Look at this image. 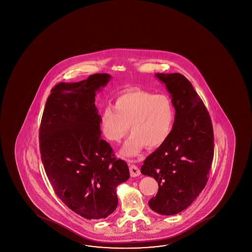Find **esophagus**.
<instances>
[{"label":"esophagus","instance_id":"esophagus-1","mask_svg":"<svg viewBox=\"0 0 252 252\" xmlns=\"http://www.w3.org/2000/svg\"><path fill=\"white\" fill-rule=\"evenodd\" d=\"M129 169H130V175H131V177H132V178H135V177L140 176V169H139L138 166L135 165V164H130Z\"/></svg>","mask_w":252,"mask_h":252}]
</instances>
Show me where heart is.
<instances>
[{
    "instance_id": "heart-1",
    "label": "heart",
    "mask_w": 252,
    "mask_h": 252,
    "mask_svg": "<svg viewBox=\"0 0 252 252\" xmlns=\"http://www.w3.org/2000/svg\"><path fill=\"white\" fill-rule=\"evenodd\" d=\"M172 100L166 94L132 89L116 98L113 108L103 110L101 128L103 136L120 142L129 131L132 132L122 149L126 157L137 156L146 146L155 149L163 144L173 126Z\"/></svg>"
}]
</instances>
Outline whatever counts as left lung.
<instances>
[{"mask_svg": "<svg viewBox=\"0 0 252 252\" xmlns=\"http://www.w3.org/2000/svg\"><path fill=\"white\" fill-rule=\"evenodd\" d=\"M172 97L173 127L163 144L146 158L140 172L158 183L149 201L161 215H177L197 198L208 181L214 159L210 115L189 80L181 74H157Z\"/></svg>", "mask_w": 252, "mask_h": 252, "instance_id": "obj_1", "label": "left lung"}]
</instances>
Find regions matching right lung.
Listing matches in <instances>:
<instances>
[{
  "instance_id": "obj_1",
  "label": "right lung",
  "mask_w": 252,
  "mask_h": 252,
  "mask_svg": "<svg viewBox=\"0 0 252 252\" xmlns=\"http://www.w3.org/2000/svg\"><path fill=\"white\" fill-rule=\"evenodd\" d=\"M111 75L95 74L52 89L39 126L41 161L62 202L88 220L105 219L116 210V188L130 177L126 161L117 159L100 138L101 117L95 91Z\"/></svg>"
}]
</instances>
